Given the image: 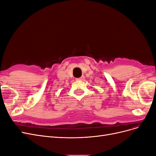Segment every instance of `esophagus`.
<instances>
[{"mask_svg": "<svg viewBox=\"0 0 156 156\" xmlns=\"http://www.w3.org/2000/svg\"><path fill=\"white\" fill-rule=\"evenodd\" d=\"M84 79V76H81V77L77 78V79H76L77 81H83Z\"/></svg>", "mask_w": 156, "mask_h": 156, "instance_id": "34e87169", "label": "esophagus"}]
</instances>
